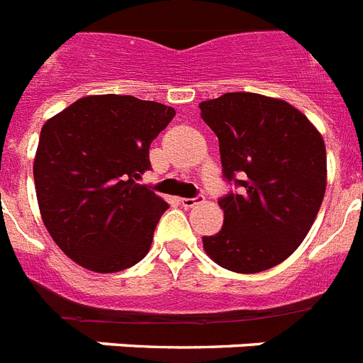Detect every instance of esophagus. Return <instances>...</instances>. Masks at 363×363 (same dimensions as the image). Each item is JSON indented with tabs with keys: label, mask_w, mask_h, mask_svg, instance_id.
<instances>
[{
	"label": "esophagus",
	"mask_w": 363,
	"mask_h": 363,
	"mask_svg": "<svg viewBox=\"0 0 363 363\" xmlns=\"http://www.w3.org/2000/svg\"><path fill=\"white\" fill-rule=\"evenodd\" d=\"M203 201V198L201 196H196V198H182L181 203L182 207H186V209H192V207H196L198 203H201Z\"/></svg>",
	"instance_id": "obj_1"
}]
</instances>
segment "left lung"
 I'll return each mask as SVG.
<instances>
[{
  "label": "left lung",
  "instance_id": "obj_1",
  "mask_svg": "<svg viewBox=\"0 0 363 363\" xmlns=\"http://www.w3.org/2000/svg\"><path fill=\"white\" fill-rule=\"evenodd\" d=\"M199 109L218 137L222 175L239 188L218 199L224 226L203 238L205 252L235 273L271 269L301 245L318 215L324 139L296 107L259 94L228 92Z\"/></svg>",
  "mask_w": 363,
  "mask_h": 363
}]
</instances>
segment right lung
Returning a JSON list of instances; mask_svg holds the SVG:
<instances>
[{"label":"right lung","mask_w":363,"mask_h":363,"mask_svg":"<svg viewBox=\"0 0 363 363\" xmlns=\"http://www.w3.org/2000/svg\"><path fill=\"white\" fill-rule=\"evenodd\" d=\"M175 109L133 96H86L45 122L33 181L54 242L96 273L128 269L147 256L167 203L137 179L148 148Z\"/></svg>","instance_id":"add662e5"}]
</instances>
